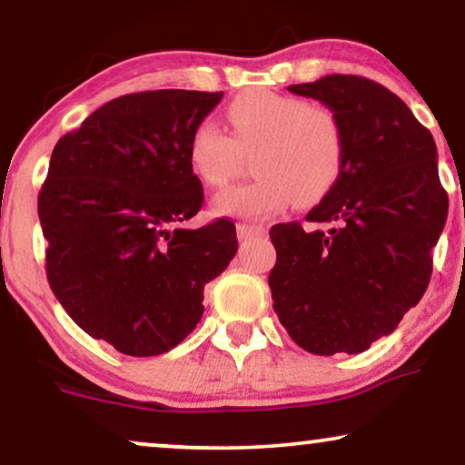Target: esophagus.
<instances>
[{
    "label": "esophagus",
    "instance_id": "esophagus-1",
    "mask_svg": "<svg viewBox=\"0 0 465 465\" xmlns=\"http://www.w3.org/2000/svg\"><path fill=\"white\" fill-rule=\"evenodd\" d=\"M266 226L258 224V222H239L237 224V234L239 239H250L256 237V234H264Z\"/></svg>",
    "mask_w": 465,
    "mask_h": 465
}]
</instances>
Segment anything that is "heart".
<instances>
[{
  "label": "heart",
  "instance_id": "heart-1",
  "mask_svg": "<svg viewBox=\"0 0 465 465\" xmlns=\"http://www.w3.org/2000/svg\"><path fill=\"white\" fill-rule=\"evenodd\" d=\"M232 135L212 118L190 133L188 163L205 186L220 188L241 163V150L253 154L256 177L220 193L213 209L224 215L260 218L288 207L320 203L345 171L342 126L332 112L309 99L272 91H250L228 105Z\"/></svg>",
  "mask_w": 465,
  "mask_h": 465
}]
</instances>
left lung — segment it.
Instances as JSON below:
<instances>
[{
	"mask_svg": "<svg viewBox=\"0 0 465 465\" xmlns=\"http://www.w3.org/2000/svg\"><path fill=\"white\" fill-rule=\"evenodd\" d=\"M342 126L341 182L301 222L275 224L272 309L315 355L366 351L421 301L449 212L431 133L379 82L332 74L290 84Z\"/></svg>",
	"mask_w": 465,
	"mask_h": 465,
	"instance_id": "1",
	"label": "left lung"
}]
</instances>
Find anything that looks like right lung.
Wrapping results in <instances>:
<instances>
[{"label": "right lung", "mask_w": 465, "mask_h": 465, "mask_svg": "<svg viewBox=\"0 0 465 465\" xmlns=\"http://www.w3.org/2000/svg\"><path fill=\"white\" fill-rule=\"evenodd\" d=\"M224 93H131L56 142L37 196L46 277L67 315L124 355H161L203 315V290L237 252L228 218L180 228L203 205L190 133Z\"/></svg>", "instance_id": "1"}]
</instances>
